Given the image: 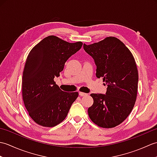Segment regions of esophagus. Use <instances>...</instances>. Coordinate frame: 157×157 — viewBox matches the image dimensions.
<instances>
[{
	"label": "esophagus",
	"mask_w": 157,
	"mask_h": 157,
	"mask_svg": "<svg viewBox=\"0 0 157 157\" xmlns=\"http://www.w3.org/2000/svg\"><path fill=\"white\" fill-rule=\"evenodd\" d=\"M79 95L80 96H85L87 95V94H86V93H84V92H79Z\"/></svg>",
	"instance_id": "1"
}]
</instances>
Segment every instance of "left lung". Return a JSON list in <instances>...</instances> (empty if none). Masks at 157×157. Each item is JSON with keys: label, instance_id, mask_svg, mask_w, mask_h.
<instances>
[{"label": "left lung", "instance_id": "obj_1", "mask_svg": "<svg viewBox=\"0 0 157 157\" xmlns=\"http://www.w3.org/2000/svg\"><path fill=\"white\" fill-rule=\"evenodd\" d=\"M84 51L94 59L96 75L107 86L105 94H91L93 105L90 118L104 128L119 125L132 111L138 91V73L135 59L123 43L108 37L92 44H84Z\"/></svg>", "mask_w": 157, "mask_h": 157}]
</instances>
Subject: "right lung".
<instances>
[{
	"label": "right lung",
	"instance_id": "1",
	"mask_svg": "<svg viewBox=\"0 0 157 157\" xmlns=\"http://www.w3.org/2000/svg\"><path fill=\"white\" fill-rule=\"evenodd\" d=\"M82 44L49 36L29 52L23 72L22 96L29 116L38 125L51 128L59 124L78 98V92L62 91L54 78Z\"/></svg>",
	"mask_w": 157,
	"mask_h": 157
}]
</instances>
